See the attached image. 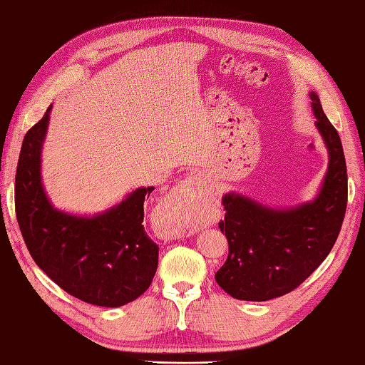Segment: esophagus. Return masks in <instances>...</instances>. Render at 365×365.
I'll return each instance as SVG.
<instances>
[{
    "label": "esophagus",
    "instance_id": "34e87169",
    "mask_svg": "<svg viewBox=\"0 0 365 365\" xmlns=\"http://www.w3.org/2000/svg\"><path fill=\"white\" fill-rule=\"evenodd\" d=\"M175 205L185 214H197L206 205L205 195V176L200 172L190 173L175 187Z\"/></svg>",
    "mask_w": 365,
    "mask_h": 365
}]
</instances>
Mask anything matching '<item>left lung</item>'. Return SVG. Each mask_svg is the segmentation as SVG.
<instances>
[{
	"label": "left lung",
	"mask_w": 365,
	"mask_h": 365,
	"mask_svg": "<svg viewBox=\"0 0 365 365\" xmlns=\"http://www.w3.org/2000/svg\"><path fill=\"white\" fill-rule=\"evenodd\" d=\"M315 128L328 150V168L317 195L289 207H272L240 192L224 193L228 258L215 272L225 292L241 301H269L299 287L329 255L346 211L348 178L337 130L310 91Z\"/></svg>",
	"instance_id": "obj_1"
}]
</instances>
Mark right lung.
<instances>
[{
  "instance_id": "1",
  "label": "right lung",
  "mask_w": 365,
  "mask_h": 365,
  "mask_svg": "<svg viewBox=\"0 0 365 365\" xmlns=\"http://www.w3.org/2000/svg\"><path fill=\"white\" fill-rule=\"evenodd\" d=\"M50 106L26 132L16 175V212L36 264L64 292L101 307H121L150 288L159 245L143 227L145 198L137 187L121 202L96 214L59 210L42 182V148Z\"/></svg>"
}]
</instances>
